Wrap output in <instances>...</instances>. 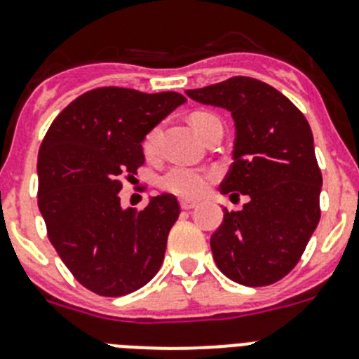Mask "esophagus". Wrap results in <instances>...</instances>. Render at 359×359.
<instances>
[{"label": "esophagus", "instance_id": "34e87169", "mask_svg": "<svg viewBox=\"0 0 359 359\" xmlns=\"http://www.w3.org/2000/svg\"><path fill=\"white\" fill-rule=\"evenodd\" d=\"M180 207L183 208V210H192V208L198 207V203L196 201H190V199H180Z\"/></svg>", "mask_w": 359, "mask_h": 359}]
</instances>
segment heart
<instances>
[{
    "mask_svg": "<svg viewBox=\"0 0 359 359\" xmlns=\"http://www.w3.org/2000/svg\"><path fill=\"white\" fill-rule=\"evenodd\" d=\"M212 115L207 113H194L190 116V123L194 131L199 135V129ZM158 138H160V129L154 128L147 133L144 138V152L145 156H154L158 151ZM208 185V174L198 169H190V167H170L163 176L160 177V187L167 192H172L182 198H198L205 192Z\"/></svg>",
    "mask_w": 359,
    "mask_h": 359,
    "instance_id": "b5f03b06",
    "label": "heart"
}]
</instances>
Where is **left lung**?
Here are the masks:
<instances>
[{"label": "left lung", "mask_w": 359, "mask_h": 359, "mask_svg": "<svg viewBox=\"0 0 359 359\" xmlns=\"http://www.w3.org/2000/svg\"><path fill=\"white\" fill-rule=\"evenodd\" d=\"M199 104L230 111L233 163L219 190L250 201L224 208L210 237L217 268L243 286H268L300 261L320 221L322 172L306 116L280 91L252 77L187 90Z\"/></svg>", "instance_id": "obj_1"}]
</instances>
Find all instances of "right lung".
<instances>
[{"instance_id":"right-lung-1","label":"right lung","mask_w":359,"mask_h":359,"mask_svg":"<svg viewBox=\"0 0 359 359\" xmlns=\"http://www.w3.org/2000/svg\"><path fill=\"white\" fill-rule=\"evenodd\" d=\"M187 98L97 88L61 111L37 158L39 210L48 239L73 277L102 297H122L158 273L180 215L176 196L144 210L120 205L122 177L144 165L142 142Z\"/></svg>"}]
</instances>
